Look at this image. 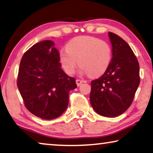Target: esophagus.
Here are the masks:
<instances>
[{"label": "esophagus", "mask_w": 153, "mask_h": 153, "mask_svg": "<svg viewBox=\"0 0 153 153\" xmlns=\"http://www.w3.org/2000/svg\"><path fill=\"white\" fill-rule=\"evenodd\" d=\"M84 81L82 80V79H76V84H77V86H79L81 85V84L83 83Z\"/></svg>", "instance_id": "esophagus-1"}]
</instances>
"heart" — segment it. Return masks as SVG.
Returning <instances> with one entry per match:
<instances>
[{"label": "heart", "instance_id": "obj_1", "mask_svg": "<svg viewBox=\"0 0 153 153\" xmlns=\"http://www.w3.org/2000/svg\"><path fill=\"white\" fill-rule=\"evenodd\" d=\"M66 49L60 51L59 59L64 71L69 75L74 74L78 64L82 73L91 77L100 76L107 70L112 55L108 42L91 36L73 39Z\"/></svg>", "mask_w": 153, "mask_h": 153}]
</instances>
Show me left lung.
I'll list each match as a JSON object with an SVG mask.
<instances>
[{
  "label": "left lung",
  "instance_id": "1",
  "mask_svg": "<svg viewBox=\"0 0 153 153\" xmlns=\"http://www.w3.org/2000/svg\"><path fill=\"white\" fill-rule=\"evenodd\" d=\"M108 34L112 59L103 76L91 82L90 101L99 114L116 117L131 105L140 82V66L129 44L116 34Z\"/></svg>",
  "mask_w": 153,
  "mask_h": 153
}]
</instances>
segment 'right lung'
<instances>
[{"instance_id": "right-lung-1", "label": "right lung", "mask_w": 153, "mask_h": 153, "mask_svg": "<svg viewBox=\"0 0 153 153\" xmlns=\"http://www.w3.org/2000/svg\"><path fill=\"white\" fill-rule=\"evenodd\" d=\"M52 41L35 43L22 58L17 79L26 109L45 120L59 117L69 104L76 79L61 69L59 53Z\"/></svg>"}]
</instances>
